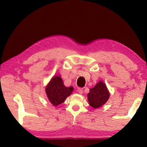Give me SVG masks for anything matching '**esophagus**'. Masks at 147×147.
I'll return each mask as SVG.
<instances>
[{
	"label": "esophagus",
	"instance_id": "34e87169",
	"mask_svg": "<svg viewBox=\"0 0 147 147\" xmlns=\"http://www.w3.org/2000/svg\"><path fill=\"white\" fill-rule=\"evenodd\" d=\"M77 91H78V93H80V94H82L83 92H84L83 89L81 88H78V89H77Z\"/></svg>",
	"mask_w": 147,
	"mask_h": 147
}]
</instances>
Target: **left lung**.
<instances>
[{"label":"left lung","instance_id":"obj_1","mask_svg":"<svg viewBox=\"0 0 147 147\" xmlns=\"http://www.w3.org/2000/svg\"><path fill=\"white\" fill-rule=\"evenodd\" d=\"M109 93L106 84L98 82L94 88L89 89L88 94L89 104L94 108H98L105 104L109 97Z\"/></svg>","mask_w":147,"mask_h":147}]
</instances>
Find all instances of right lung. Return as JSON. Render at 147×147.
<instances>
[{
    "mask_svg": "<svg viewBox=\"0 0 147 147\" xmlns=\"http://www.w3.org/2000/svg\"><path fill=\"white\" fill-rule=\"evenodd\" d=\"M73 91V87L67 88L59 76H54L45 88L47 97L53 106H56L63 102Z\"/></svg>",
    "mask_w": 147,
    "mask_h": 147,
    "instance_id": "obj_1",
    "label": "right lung"
}]
</instances>
